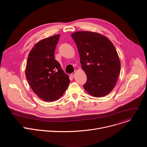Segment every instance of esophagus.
<instances>
[{"instance_id":"obj_1","label":"esophagus","mask_w":147,"mask_h":147,"mask_svg":"<svg viewBox=\"0 0 147 147\" xmlns=\"http://www.w3.org/2000/svg\"><path fill=\"white\" fill-rule=\"evenodd\" d=\"M74 75H75V73H71V74H70V76L71 77H74Z\"/></svg>"}]
</instances>
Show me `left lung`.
I'll return each instance as SVG.
<instances>
[{
    "label": "left lung",
    "mask_w": 147,
    "mask_h": 147,
    "mask_svg": "<svg viewBox=\"0 0 147 147\" xmlns=\"http://www.w3.org/2000/svg\"><path fill=\"white\" fill-rule=\"evenodd\" d=\"M71 37L87 77L84 88L96 98L109 94L117 82L121 67L115 46L107 36L98 32L77 31Z\"/></svg>",
    "instance_id": "left-lung-1"
}]
</instances>
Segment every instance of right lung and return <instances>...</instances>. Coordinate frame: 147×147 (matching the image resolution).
Returning a JSON list of instances; mask_svg holds the SVG:
<instances>
[{"label":"right lung","mask_w":147,"mask_h":147,"mask_svg":"<svg viewBox=\"0 0 147 147\" xmlns=\"http://www.w3.org/2000/svg\"><path fill=\"white\" fill-rule=\"evenodd\" d=\"M60 35L39 40L30 51L26 76L33 92L40 99L55 101L63 95L70 83L69 76L55 59L54 52Z\"/></svg>","instance_id":"obj_1"}]
</instances>
